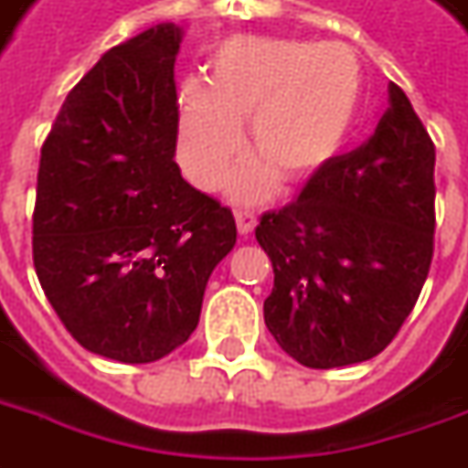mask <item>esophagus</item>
Listing matches in <instances>:
<instances>
[{
  "label": "esophagus",
  "mask_w": 468,
  "mask_h": 468,
  "mask_svg": "<svg viewBox=\"0 0 468 468\" xmlns=\"http://www.w3.org/2000/svg\"><path fill=\"white\" fill-rule=\"evenodd\" d=\"M235 225H238V233L248 238V235L253 233V228H256V215L248 210H235Z\"/></svg>",
  "instance_id": "1"
}]
</instances>
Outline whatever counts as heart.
<instances>
[{"instance_id": "obj_1", "label": "heart", "mask_w": 468, "mask_h": 468, "mask_svg": "<svg viewBox=\"0 0 468 468\" xmlns=\"http://www.w3.org/2000/svg\"><path fill=\"white\" fill-rule=\"evenodd\" d=\"M362 65L347 45L235 35L210 55L205 83L179 90V159L187 177L215 189L240 149L253 152L230 177L235 200H263L276 185L314 177L339 152L357 113Z\"/></svg>"}]
</instances>
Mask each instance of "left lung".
<instances>
[{
	"label": "left lung",
	"instance_id": "8db88e82",
	"mask_svg": "<svg viewBox=\"0 0 468 468\" xmlns=\"http://www.w3.org/2000/svg\"><path fill=\"white\" fill-rule=\"evenodd\" d=\"M436 146L400 88L367 142L332 156L256 240L273 266L263 303L281 349L314 370L380 355L413 312L436 233Z\"/></svg>",
	"mask_w": 468,
	"mask_h": 468
}]
</instances>
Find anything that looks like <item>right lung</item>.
Instances as JSON below:
<instances>
[{
	"label": "right lung",
	"mask_w": 468,
	"mask_h": 468,
	"mask_svg": "<svg viewBox=\"0 0 468 468\" xmlns=\"http://www.w3.org/2000/svg\"><path fill=\"white\" fill-rule=\"evenodd\" d=\"M156 25L111 48L40 149L32 263L78 345L126 365L185 345L212 268L235 245L233 212L182 179L175 55Z\"/></svg>",
	"instance_id": "obj_1"
}]
</instances>
